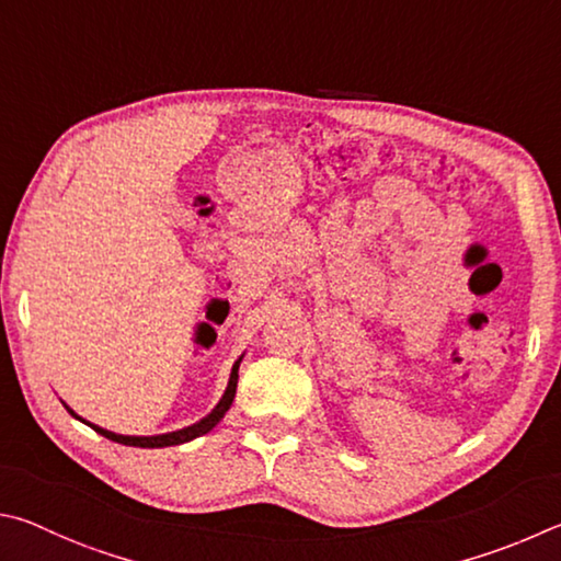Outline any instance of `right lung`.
Wrapping results in <instances>:
<instances>
[{"label":"right lung","instance_id":"add662e5","mask_svg":"<svg viewBox=\"0 0 561 561\" xmlns=\"http://www.w3.org/2000/svg\"><path fill=\"white\" fill-rule=\"evenodd\" d=\"M241 359H243V355L233 362L229 385H226V391H224V397L219 399V404H216L204 419L196 421V424L184 426V428H180V431H170V434H157V436H123V434H115V431L101 428V426L91 424V421L81 419L71 407H66V409H68V414H71L73 419L83 421V424L91 426V428L95 431V434L111 438V440H115V444L135 446V448H167V446H180V444H186V440H194V438H199V436H204V434H209V431L226 416V411L231 409L233 397H236V385H239V365H241Z\"/></svg>","mask_w":561,"mask_h":561}]
</instances>
